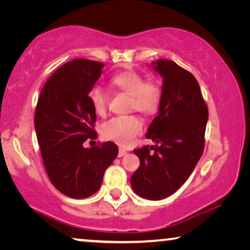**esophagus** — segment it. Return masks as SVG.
<instances>
[{
    "label": "esophagus",
    "instance_id": "esophagus-1",
    "mask_svg": "<svg viewBox=\"0 0 250 250\" xmlns=\"http://www.w3.org/2000/svg\"><path fill=\"white\" fill-rule=\"evenodd\" d=\"M125 154H126V151L124 150V149H120L119 150V153H118V156H119V158H121V156H124Z\"/></svg>",
    "mask_w": 250,
    "mask_h": 250
}]
</instances>
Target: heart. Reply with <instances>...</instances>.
<instances>
[{
	"label": "heart",
	"instance_id": "heart-1",
	"mask_svg": "<svg viewBox=\"0 0 250 250\" xmlns=\"http://www.w3.org/2000/svg\"><path fill=\"white\" fill-rule=\"evenodd\" d=\"M110 86L130 96L129 109L138 110L146 116L154 115L161 104V88L154 82H145V77L135 70L117 73L109 80ZM88 98L94 111L104 116L107 109V94L100 87L91 88ZM143 130L140 118L134 115L115 117L101 125V135L105 140L126 146L133 142Z\"/></svg>",
	"mask_w": 250,
	"mask_h": 250
}]
</instances>
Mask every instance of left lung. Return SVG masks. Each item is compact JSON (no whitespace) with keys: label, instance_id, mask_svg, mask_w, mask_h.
Listing matches in <instances>:
<instances>
[{"label":"left lung","instance_id":"left-lung-1","mask_svg":"<svg viewBox=\"0 0 250 250\" xmlns=\"http://www.w3.org/2000/svg\"><path fill=\"white\" fill-rule=\"evenodd\" d=\"M151 67L163 79L162 97L146 137L158 145L133 151L140 167L130 182L137 195L159 201L175 193L201 159L208 110L191 73L167 59Z\"/></svg>","mask_w":250,"mask_h":250}]
</instances>
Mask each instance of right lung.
Wrapping results in <instances>:
<instances>
[{"label": "right lung", "mask_w": 250, "mask_h": 250, "mask_svg": "<svg viewBox=\"0 0 250 250\" xmlns=\"http://www.w3.org/2000/svg\"><path fill=\"white\" fill-rule=\"evenodd\" d=\"M104 64L88 59L66 62L44 84L35 111V131L50 182L71 198H86L100 188L104 171L118 155L113 142L84 147L96 139V112L88 94Z\"/></svg>", "instance_id": "obj_1"}]
</instances>
